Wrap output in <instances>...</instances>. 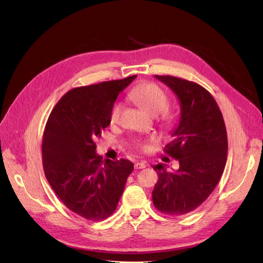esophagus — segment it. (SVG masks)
I'll return each mask as SVG.
<instances>
[{
	"instance_id": "34e87169",
	"label": "esophagus",
	"mask_w": 263,
	"mask_h": 263,
	"mask_svg": "<svg viewBox=\"0 0 263 263\" xmlns=\"http://www.w3.org/2000/svg\"><path fill=\"white\" fill-rule=\"evenodd\" d=\"M144 168H146L145 162H136V163H135V169H144Z\"/></svg>"
}]
</instances>
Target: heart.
Wrapping results in <instances>:
<instances>
[{"mask_svg": "<svg viewBox=\"0 0 263 263\" xmlns=\"http://www.w3.org/2000/svg\"><path fill=\"white\" fill-rule=\"evenodd\" d=\"M132 98L136 101L138 104L144 108L148 114L157 115L161 113L168 105V98L163 92L161 87H159L155 83L141 84L134 87L130 92ZM123 104L122 102H116L112 106L109 113V121L112 124H116L121 117ZM135 147L139 150L145 151L148 148V145L142 140L135 141Z\"/></svg>", "mask_w": 263, "mask_h": 263, "instance_id": "heart-1", "label": "heart"}]
</instances>
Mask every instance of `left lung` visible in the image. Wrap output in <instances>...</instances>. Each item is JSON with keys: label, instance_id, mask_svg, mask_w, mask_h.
Returning a JSON list of instances; mask_svg holds the SVG:
<instances>
[{"label": "left lung", "instance_id": "obj_1", "mask_svg": "<svg viewBox=\"0 0 263 263\" xmlns=\"http://www.w3.org/2000/svg\"><path fill=\"white\" fill-rule=\"evenodd\" d=\"M155 78L177 95L181 114L173 140L164 148L180 166L172 172L161 163L154 166L158 182L153 202L161 213L181 216L197 209L217 185L227 160L226 127L216 101L203 86L172 76Z\"/></svg>", "mask_w": 263, "mask_h": 263}]
</instances>
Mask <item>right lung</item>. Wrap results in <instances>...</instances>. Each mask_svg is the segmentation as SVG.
Returning a JSON list of instances; mask_svg holds the SVG:
<instances>
[{"mask_svg": "<svg viewBox=\"0 0 263 263\" xmlns=\"http://www.w3.org/2000/svg\"><path fill=\"white\" fill-rule=\"evenodd\" d=\"M137 76L76 87L55 104L43 139V165L51 189L67 208L89 220L112 215L134 164L103 160L95 139L110 124L112 106Z\"/></svg>", "mask_w": 263, "mask_h": 263, "instance_id": "1", "label": "right lung"}]
</instances>
